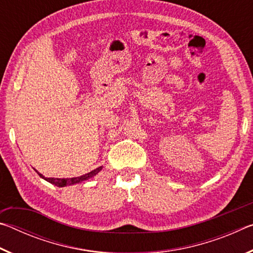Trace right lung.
<instances>
[{
  "instance_id": "right-lung-1",
  "label": "right lung",
  "mask_w": 253,
  "mask_h": 253,
  "mask_svg": "<svg viewBox=\"0 0 253 253\" xmlns=\"http://www.w3.org/2000/svg\"><path fill=\"white\" fill-rule=\"evenodd\" d=\"M101 169H102V166H100V168H97L96 169H93V170H91V172H89V173H87V174L81 175V176H78V177H71V178H53V177H45V176H43V175H42L41 173L38 172L37 169H36V172L40 175V177L45 179L46 182L53 184V185L58 186V187H65V186H67V185H75V184H78V183L87 181V179L91 178V177H93V176H96V175H97L98 173H99Z\"/></svg>"
}]
</instances>
